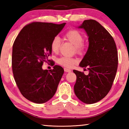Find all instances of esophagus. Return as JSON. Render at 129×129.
Returning <instances> with one entry per match:
<instances>
[{
	"mask_svg": "<svg viewBox=\"0 0 129 129\" xmlns=\"http://www.w3.org/2000/svg\"><path fill=\"white\" fill-rule=\"evenodd\" d=\"M64 71L65 72H71V70L70 69L67 68H64Z\"/></svg>",
	"mask_w": 129,
	"mask_h": 129,
	"instance_id": "obj_1",
	"label": "esophagus"
}]
</instances>
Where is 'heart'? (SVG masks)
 <instances>
[{"label":"heart","mask_w":129,"mask_h":129,"mask_svg":"<svg viewBox=\"0 0 129 129\" xmlns=\"http://www.w3.org/2000/svg\"><path fill=\"white\" fill-rule=\"evenodd\" d=\"M65 38L67 40L71 43L75 45V51L78 53H82L85 48V45L82 42L84 37L80 32L77 30H70L65 35ZM60 46V41L58 38H54L51 41V48L52 51L54 53H57L59 51ZM77 60L74 58L61 57L57 60L58 64L62 66L71 68L75 65Z\"/></svg>","instance_id":"obj_1"}]
</instances>
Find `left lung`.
<instances>
[{"label": "left lung", "instance_id": "8db88e82", "mask_svg": "<svg viewBox=\"0 0 129 129\" xmlns=\"http://www.w3.org/2000/svg\"><path fill=\"white\" fill-rule=\"evenodd\" d=\"M78 28L88 37V51L79 66L87 68L88 75L73 70L77 76L74 91L80 101L86 104L99 102L110 91L116 75L118 52L113 37L94 20H84Z\"/></svg>", "mask_w": 129, "mask_h": 129}]
</instances>
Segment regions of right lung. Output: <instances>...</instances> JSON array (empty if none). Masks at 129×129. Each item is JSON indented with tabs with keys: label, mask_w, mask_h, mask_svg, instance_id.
I'll use <instances>...</instances> for the list:
<instances>
[{
	"label": "right lung",
	"mask_w": 129,
	"mask_h": 129,
	"mask_svg": "<svg viewBox=\"0 0 129 129\" xmlns=\"http://www.w3.org/2000/svg\"><path fill=\"white\" fill-rule=\"evenodd\" d=\"M65 23L33 22L25 26L12 47V67L15 82L25 99L43 104L55 94L64 69L54 65L53 69L44 70L52 54L51 41L64 27Z\"/></svg>",
	"instance_id": "right-lung-1"
}]
</instances>
